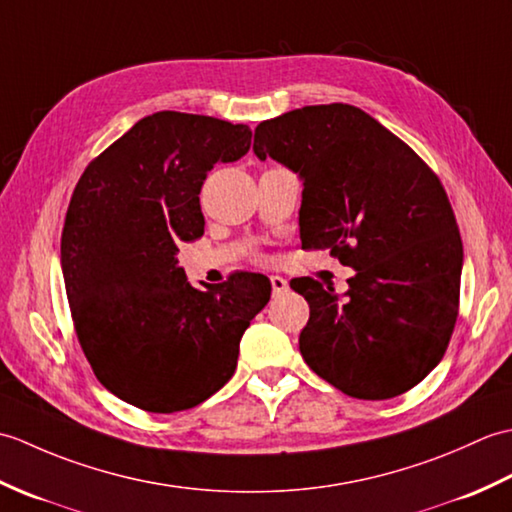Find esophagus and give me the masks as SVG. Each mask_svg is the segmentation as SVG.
Wrapping results in <instances>:
<instances>
[{"label":"esophagus","instance_id":"34e87169","mask_svg":"<svg viewBox=\"0 0 512 512\" xmlns=\"http://www.w3.org/2000/svg\"><path fill=\"white\" fill-rule=\"evenodd\" d=\"M270 286H273V295H284V292H288V281L284 277L279 275H273L270 277Z\"/></svg>","mask_w":512,"mask_h":512}]
</instances>
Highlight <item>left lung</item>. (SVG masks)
Listing matches in <instances>:
<instances>
[{"instance_id":"1","label":"left lung","mask_w":512,"mask_h":512,"mask_svg":"<svg viewBox=\"0 0 512 512\" xmlns=\"http://www.w3.org/2000/svg\"><path fill=\"white\" fill-rule=\"evenodd\" d=\"M253 151L301 176V246L356 270L345 297L312 277L290 281L310 306L303 361L352 398L416 387L442 361L460 312L462 237L436 171L345 103L259 123Z\"/></svg>"}]
</instances>
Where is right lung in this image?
<instances>
[{
	"mask_svg": "<svg viewBox=\"0 0 512 512\" xmlns=\"http://www.w3.org/2000/svg\"><path fill=\"white\" fill-rule=\"evenodd\" d=\"M250 129L156 112L101 151L76 182L61 268L76 339L114 396L151 413L198 407L233 376L239 339L270 281L233 273L193 288L176 253L204 233L200 191L215 162H235Z\"/></svg>",
	"mask_w": 512,
	"mask_h": 512,
	"instance_id": "1",
	"label": "right lung"
}]
</instances>
